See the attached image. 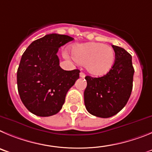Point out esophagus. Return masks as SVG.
<instances>
[{
  "label": "esophagus",
  "instance_id": "34e87169",
  "mask_svg": "<svg viewBox=\"0 0 152 152\" xmlns=\"http://www.w3.org/2000/svg\"><path fill=\"white\" fill-rule=\"evenodd\" d=\"M79 76H80V77H81V78H84L85 76H86V74H85L83 72H81V73H79Z\"/></svg>",
  "mask_w": 152,
  "mask_h": 152
}]
</instances>
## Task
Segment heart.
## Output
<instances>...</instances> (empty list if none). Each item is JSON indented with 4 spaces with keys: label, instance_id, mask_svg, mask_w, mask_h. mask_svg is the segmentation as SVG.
Returning <instances> with one entry per match:
<instances>
[{
    "label": "heart",
    "instance_id": "obj_1",
    "mask_svg": "<svg viewBox=\"0 0 152 152\" xmlns=\"http://www.w3.org/2000/svg\"><path fill=\"white\" fill-rule=\"evenodd\" d=\"M72 55L78 63L85 64L90 73L98 76L108 73L116 58L113 49L100 42L76 44L72 47Z\"/></svg>",
    "mask_w": 152,
    "mask_h": 152
}]
</instances>
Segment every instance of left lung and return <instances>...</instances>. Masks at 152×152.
<instances>
[{"label":"left lung","instance_id":"1","mask_svg":"<svg viewBox=\"0 0 152 152\" xmlns=\"http://www.w3.org/2000/svg\"><path fill=\"white\" fill-rule=\"evenodd\" d=\"M112 47L116 55L112 69L102 77L86 76L87 86L84 91V102L86 110L102 118H108L122 110L132 89V56L122 48Z\"/></svg>","mask_w":152,"mask_h":152}]
</instances>
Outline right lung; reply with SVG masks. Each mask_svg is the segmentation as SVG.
<instances>
[{"mask_svg": "<svg viewBox=\"0 0 152 152\" xmlns=\"http://www.w3.org/2000/svg\"><path fill=\"white\" fill-rule=\"evenodd\" d=\"M73 40L68 35L49 34L30 44L22 55L17 69L20 99L31 113L50 117L62 108L69 88L79 79V69L64 70L57 53Z\"/></svg>", "mask_w": 152, "mask_h": 152, "instance_id": "obj_1", "label": "right lung"}]
</instances>
